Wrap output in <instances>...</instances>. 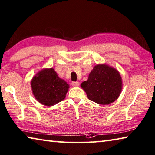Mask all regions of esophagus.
<instances>
[{
    "instance_id": "esophagus-1",
    "label": "esophagus",
    "mask_w": 155,
    "mask_h": 155,
    "mask_svg": "<svg viewBox=\"0 0 155 155\" xmlns=\"http://www.w3.org/2000/svg\"><path fill=\"white\" fill-rule=\"evenodd\" d=\"M71 85H72V86H74V87H78V86H80V82H79V81H73L71 83Z\"/></svg>"
}]
</instances>
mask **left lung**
<instances>
[{
    "label": "left lung",
    "instance_id": "1",
    "mask_svg": "<svg viewBox=\"0 0 155 155\" xmlns=\"http://www.w3.org/2000/svg\"><path fill=\"white\" fill-rule=\"evenodd\" d=\"M81 87L88 99L102 105H108L118 98L122 90L119 72L106 65H97L90 72L88 80Z\"/></svg>",
    "mask_w": 155,
    "mask_h": 155
}]
</instances>
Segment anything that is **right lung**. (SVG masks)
I'll list each match as a JSON object with an SVG mask.
<instances>
[{
  "label": "right lung",
  "instance_id": "right-lung-1",
  "mask_svg": "<svg viewBox=\"0 0 155 155\" xmlns=\"http://www.w3.org/2000/svg\"><path fill=\"white\" fill-rule=\"evenodd\" d=\"M31 87L38 102L51 106L65 99L69 85L51 68L39 72L31 81Z\"/></svg>",
  "mask_w": 155,
  "mask_h": 155
}]
</instances>
